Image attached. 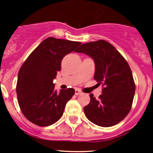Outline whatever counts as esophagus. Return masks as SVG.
Masks as SVG:
<instances>
[{"instance_id": "obj_1", "label": "esophagus", "mask_w": 153, "mask_h": 153, "mask_svg": "<svg viewBox=\"0 0 153 153\" xmlns=\"http://www.w3.org/2000/svg\"><path fill=\"white\" fill-rule=\"evenodd\" d=\"M82 93V92H81V90H79V89H76L75 90V95H81V94Z\"/></svg>"}]
</instances>
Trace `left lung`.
Here are the masks:
<instances>
[{
  "mask_svg": "<svg viewBox=\"0 0 153 153\" xmlns=\"http://www.w3.org/2000/svg\"><path fill=\"white\" fill-rule=\"evenodd\" d=\"M94 60V79L102 85L98 99L90 94V102L84 106L86 118L93 124L108 127L121 122L131 109L135 85L132 71L124 57L104 40L84 44L75 50Z\"/></svg>",
  "mask_w": 153,
  "mask_h": 153,
  "instance_id": "1",
  "label": "left lung"
}]
</instances>
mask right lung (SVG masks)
I'll return each mask as SVG.
<instances>
[{"instance_id": "add662e5", "label": "right lung", "mask_w": 153, "mask_h": 153, "mask_svg": "<svg viewBox=\"0 0 153 153\" xmlns=\"http://www.w3.org/2000/svg\"><path fill=\"white\" fill-rule=\"evenodd\" d=\"M81 44L50 37L43 41L23 64L18 72L16 92L22 113L29 121L47 126L61 118L75 89H61L58 93L53 80L61 70L63 58Z\"/></svg>"}]
</instances>
